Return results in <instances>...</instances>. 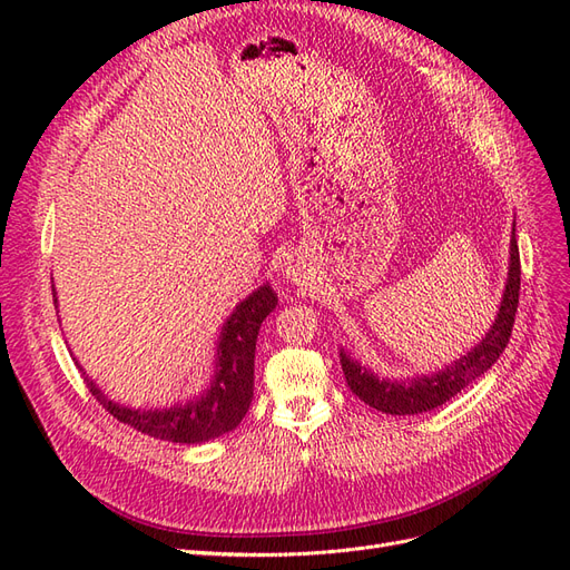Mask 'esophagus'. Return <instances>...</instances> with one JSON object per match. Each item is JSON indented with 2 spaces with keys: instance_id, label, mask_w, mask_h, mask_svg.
<instances>
[{
  "instance_id": "obj_1",
  "label": "esophagus",
  "mask_w": 570,
  "mask_h": 570,
  "mask_svg": "<svg viewBox=\"0 0 570 570\" xmlns=\"http://www.w3.org/2000/svg\"><path fill=\"white\" fill-rule=\"evenodd\" d=\"M306 273V264L302 262L299 256H287L285 264H283V275L289 283H302Z\"/></svg>"
}]
</instances>
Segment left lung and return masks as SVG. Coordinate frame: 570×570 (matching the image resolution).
<instances>
[{"label": "left lung", "instance_id": "1", "mask_svg": "<svg viewBox=\"0 0 570 570\" xmlns=\"http://www.w3.org/2000/svg\"><path fill=\"white\" fill-rule=\"evenodd\" d=\"M509 275L504 285L502 302H499V312L490 331L485 333L471 352H465L454 364L430 375L406 377V381H387V377H377L371 368L361 366L356 358L347 352L340 350V364L347 377L350 390L358 396L361 402L368 406L392 413V416H413V413H423L430 409H438L444 402H450L463 387L475 383L480 375H485L492 368L494 361L502 356L504 347L509 344L515 308H519V292H521V258L519 245H515V223L511 233V249H509Z\"/></svg>", "mask_w": 570, "mask_h": 570}]
</instances>
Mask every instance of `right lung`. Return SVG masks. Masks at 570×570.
I'll list each match as a JSON object with an SVG mask.
<instances>
[{
	"label": "right lung",
	"mask_w": 570,
	"mask_h": 570,
	"mask_svg": "<svg viewBox=\"0 0 570 570\" xmlns=\"http://www.w3.org/2000/svg\"><path fill=\"white\" fill-rule=\"evenodd\" d=\"M55 283V281H51ZM51 295L57 292L51 285ZM278 304V295L271 285H262L254 289L247 299L239 302L228 321L223 323L216 347V366L212 383L199 396H193L187 402H178L159 409H132L124 406L101 392L92 377L85 375L90 392L97 396V402L105 406L114 419L126 423L145 435L157 440L180 442V444H197L209 442L230 433L245 419V413L254 396V352H256V335L264 318Z\"/></svg>",
	"instance_id": "obj_1"
}]
</instances>
